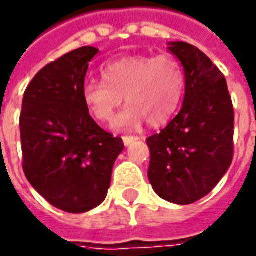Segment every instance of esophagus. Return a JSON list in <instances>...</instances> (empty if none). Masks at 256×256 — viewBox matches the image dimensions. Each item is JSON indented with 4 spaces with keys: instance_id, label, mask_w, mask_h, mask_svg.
<instances>
[{
    "instance_id": "1",
    "label": "esophagus",
    "mask_w": 256,
    "mask_h": 256,
    "mask_svg": "<svg viewBox=\"0 0 256 256\" xmlns=\"http://www.w3.org/2000/svg\"><path fill=\"white\" fill-rule=\"evenodd\" d=\"M122 138H123V142H124V146H130V144H132L133 142L138 140V137H137V136H123Z\"/></svg>"
}]
</instances>
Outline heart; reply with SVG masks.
I'll use <instances>...</instances> for the list:
<instances>
[{
  "instance_id": "1",
  "label": "heart",
  "mask_w": 256,
  "mask_h": 256,
  "mask_svg": "<svg viewBox=\"0 0 256 256\" xmlns=\"http://www.w3.org/2000/svg\"><path fill=\"white\" fill-rule=\"evenodd\" d=\"M104 80H86L81 96L99 122H110L126 98L128 105L114 126L134 128L144 119L152 128L164 126L176 114L186 88V74L176 57L134 54L104 64Z\"/></svg>"
}]
</instances>
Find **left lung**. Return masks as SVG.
I'll return each mask as SVG.
<instances>
[{
  "label": "left lung",
  "instance_id": "8db88e82",
  "mask_svg": "<svg viewBox=\"0 0 256 256\" xmlns=\"http://www.w3.org/2000/svg\"><path fill=\"white\" fill-rule=\"evenodd\" d=\"M182 62L186 88L182 109L166 128L148 137V179L156 194L176 204L208 194L234 156V108L223 72L185 42L170 43Z\"/></svg>",
  "mask_w": 256,
  "mask_h": 256
}]
</instances>
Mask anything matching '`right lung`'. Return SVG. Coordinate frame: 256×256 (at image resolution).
I'll return each mask as SVG.
<instances>
[{
  "instance_id": "add662e5",
  "label": "right lung",
  "mask_w": 256,
  "mask_h": 256,
  "mask_svg": "<svg viewBox=\"0 0 256 256\" xmlns=\"http://www.w3.org/2000/svg\"><path fill=\"white\" fill-rule=\"evenodd\" d=\"M98 48L84 46L33 77L19 118L22 166L28 180L54 208L85 213L105 200L124 144L96 124L81 96L88 62Z\"/></svg>"
}]
</instances>
